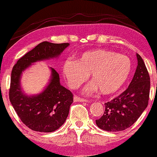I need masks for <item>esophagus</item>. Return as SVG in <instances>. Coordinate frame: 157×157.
Wrapping results in <instances>:
<instances>
[{
    "label": "esophagus",
    "instance_id": "34e87169",
    "mask_svg": "<svg viewBox=\"0 0 157 157\" xmlns=\"http://www.w3.org/2000/svg\"><path fill=\"white\" fill-rule=\"evenodd\" d=\"M74 101H75V102H88V100L85 99V98H81L78 97V96L75 95V97H74Z\"/></svg>",
    "mask_w": 157,
    "mask_h": 157
}]
</instances>
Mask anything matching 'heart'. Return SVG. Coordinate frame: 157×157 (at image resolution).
Returning <instances> with one entry per match:
<instances>
[{
    "label": "heart",
    "instance_id": "1",
    "mask_svg": "<svg viewBox=\"0 0 157 157\" xmlns=\"http://www.w3.org/2000/svg\"><path fill=\"white\" fill-rule=\"evenodd\" d=\"M132 71L131 59L125 55L108 49H95L80 54L77 60L68 59L63 72L72 89L85 82L92 74V82L84 89L86 94L98 90L105 95L116 93L130 78Z\"/></svg>",
    "mask_w": 157,
    "mask_h": 157
}]
</instances>
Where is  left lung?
<instances>
[{
    "label": "left lung",
    "mask_w": 157,
    "mask_h": 157,
    "mask_svg": "<svg viewBox=\"0 0 157 157\" xmlns=\"http://www.w3.org/2000/svg\"><path fill=\"white\" fill-rule=\"evenodd\" d=\"M138 65L133 78L126 90L104 104L105 111L95 121L99 128L106 131L124 130L132 126L148 104L150 76L140 55L136 53Z\"/></svg>",
    "instance_id": "1"
}]
</instances>
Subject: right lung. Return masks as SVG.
<instances>
[{
  "label": "right lung",
  "mask_w": 157,
  "mask_h": 157,
  "mask_svg": "<svg viewBox=\"0 0 157 157\" xmlns=\"http://www.w3.org/2000/svg\"><path fill=\"white\" fill-rule=\"evenodd\" d=\"M69 45L43 42L18 60L11 73L10 101L17 115L27 127L37 132H51L64 124L73 103V94L60 84L59 74L53 68L48 86L42 92L27 95L21 87L24 71L33 63L57 58Z\"/></svg>",
  "instance_id": "right-lung-1"
}]
</instances>
